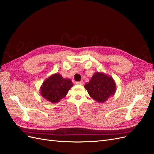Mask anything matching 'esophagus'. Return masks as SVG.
<instances>
[{
  "label": "esophagus",
  "mask_w": 154,
  "mask_h": 154,
  "mask_svg": "<svg viewBox=\"0 0 154 154\" xmlns=\"http://www.w3.org/2000/svg\"><path fill=\"white\" fill-rule=\"evenodd\" d=\"M76 84H77V85H83V81H81L76 82Z\"/></svg>",
  "instance_id": "34e87169"
}]
</instances>
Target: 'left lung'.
Segmentation results:
<instances>
[{
    "instance_id": "1",
    "label": "left lung",
    "mask_w": 154,
    "mask_h": 154,
    "mask_svg": "<svg viewBox=\"0 0 154 154\" xmlns=\"http://www.w3.org/2000/svg\"><path fill=\"white\" fill-rule=\"evenodd\" d=\"M85 88L91 97L99 103L106 102L116 92V84L112 77L102 72H96Z\"/></svg>"
}]
</instances>
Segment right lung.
<instances>
[{
    "label": "right lung",
    "instance_id": "right-lung-1",
    "mask_svg": "<svg viewBox=\"0 0 154 154\" xmlns=\"http://www.w3.org/2000/svg\"><path fill=\"white\" fill-rule=\"evenodd\" d=\"M73 85L69 79H64L56 73L45 80L40 88V93L46 100L57 103L65 97Z\"/></svg>",
    "mask_w": 154,
    "mask_h": 154
}]
</instances>
